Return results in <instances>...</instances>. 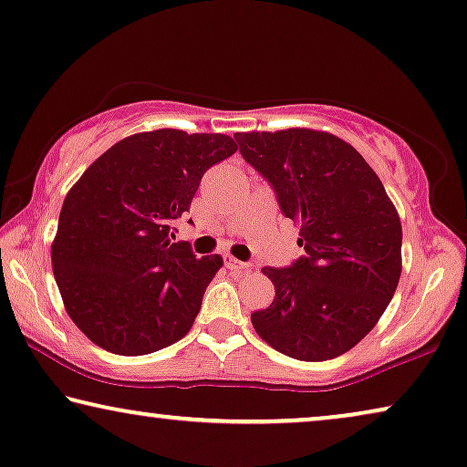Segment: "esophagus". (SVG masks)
Returning <instances> with one entry per match:
<instances>
[{"label":"esophagus","instance_id":"34e87169","mask_svg":"<svg viewBox=\"0 0 467 467\" xmlns=\"http://www.w3.org/2000/svg\"><path fill=\"white\" fill-rule=\"evenodd\" d=\"M224 265H226V268H233V271H249V268H252L249 265H245V262L233 258L231 254L224 255Z\"/></svg>","mask_w":467,"mask_h":467}]
</instances>
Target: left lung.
<instances>
[{"label":"left lung","instance_id":"8db88e82","mask_svg":"<svg viewBox=\"0 0 467 467\" xmlns=\"http://www.w3.org/2000/svg\"><path fill=\"white\" fill-rule=\"evenodd\" d=\"M234 140L271 182L306 252L287 268H262L275 298L252 313L254 330L300 362L343 356L379 324L402 275L396 205L364 156L327 130H249Z\"/></svg>","mask_w":467,"mask_h":467}]
</instances>
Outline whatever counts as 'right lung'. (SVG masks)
<instances>
[{"label":"right lung","instance_id":"obj_1","mask_svg":"<svg viewBox=\"0 0 467 467\" xmlns=\"http://www.w3.org/2000/svg\"><path fill=\"white\" fill-rule=\"evenodd\" d=\"M236 152L233 137L180 129L124 137L65 196L50 247L65 311L116 356L177 343L224 260L171 241L201 177Z\"/></svg>","mask_w":467,"mask_h":467}]
</instances>
